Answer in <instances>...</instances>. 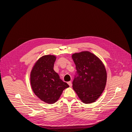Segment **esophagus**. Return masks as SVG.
Wrapping results in <instances>:
<instances>
[{
	"label": "esophagus",
	"mask_w": 132,
	"mask_h": 132,
	"mask_svg": "<svg viewBox=\"0 0 132 132\" xmlns=\"http://www.w3.org/2000/svg\"><path fill=\"white\" fill-rule=\"evenodd\" d=\"M68 85H69V86H72V84H71V81H68Z\"/></svg>",
	"instance_id": "obj_1"
}]
</instances>
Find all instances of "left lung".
Segmentation results:
<instances>
[{
  "label": "left lung",
  "instance_id": "1",
  "mask_svg": "<svg viewBox=\"0 0 132 132\" xmlns=\"http://www.w3.org/2000/svg\"><path fill=\"white\" fill-rule=\"evenodd\" d=\"M72 58L77 70L73 88L84 103L94 102L100 96L106 86L105 66L98 57L87 51L74 53Z\"/></svg>",
  "mask_w": 132,
  "mask_h": 132
}]
</instances>
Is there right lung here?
<instances>
[{
	"instance_id": "1",
	"label": "right lung",
	"mask_w": 132,
	"mask_h": 132,
	"mask_svg": "<svg viewBox=\"0 0 132 132\" xmlns=\"http://www.w3.org/2000/svg\"><path fill=\"white\" fill-rule=\"evenodd\" d=\"M56 59L54 55H46L35 63L30 75L34 93L42 101L47 103L56 102L63 91L69 87L59 78L53 69Z\"/></svg>"
}]
</instances>
